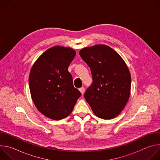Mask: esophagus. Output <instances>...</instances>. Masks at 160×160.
Returning a JSON list of instances; mask_svg holds the SVG:
<instances>
[{
  "mask_svg": "<svg viewBox=\"0 0 160 160\" xmlns=\"http://www.w3.org/2000/svg\"><path fill=\"white\" fill-rule=\"evenodd\" d=\"M79 90L80 91V92L82 94H83L85 92V88L84 87H81L79 88Z\"/></svg>",
  "mask_w": 160,
  "mask_h": 160,
  "instance_id": "obj_1",
  "label": "esophagus"
}]
</instances>
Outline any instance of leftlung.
I'll list each match as a JSON object with an SVG mask.
<instances>
[{"instance_id": "obj_1", "label": "left lung", "mask_w": 160, "mask_h": 160, "mask_svg": "<svg viewBox=\"0 0 160 160\" xmlns=\"http://www.w3.org/2000/svg\"><path fill=\"white\" fill-rule=\"evenodd\" d=\"M90 67L93 82L84 98L94 115L108 120L117 117L130 95L131 76L122 57L110 47L96 45L79 52Z\"/></svg>"}]
</instances>
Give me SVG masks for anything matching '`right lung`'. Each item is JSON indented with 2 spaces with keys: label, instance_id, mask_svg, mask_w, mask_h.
Listing matches in <instances>:
<instances>
[{
  "label": "right lung",
  "instance_id": "1",
  "mask_svg": "<svg viewBox=\"0 0 160 160\" xmlns=\"http://www.w3.org/2000/svg\"><path fill=\"white\" fill-rule=\"evenodd\" d=\"M75 55L72 48L54 46L45 51L32 67L31 96L37 109L48 118L59 120L67 117L81 96L68 71Z\"/></svg>",
  "mask_w": 160,
  "mask_h": 160
}]
</instances>
